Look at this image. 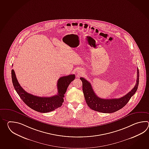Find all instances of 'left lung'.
<instances>
[{"instance_id": "1", "label": "left lung", "mask_w": 149, "mask_h": 149, "mask_svg": "<svg viewBox=\"0 0 149 149\" xmlns=\"http://www.w3.org/2000/svg\"><path fill=\"white\" fill-rule=\"evenodd\" d=\"M136 85L126 95L119 98L104 99L96 95L91 83L81 77L82 82V91L86 103L89 108L94 111L102 113H113L125 107L130 98L136 93L139 84V70L137 69Z\"/></svg>"}]
</instances>
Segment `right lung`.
<instances>
[{"label":"right lung","instance_id":"1","mask_svg":"<svg viewBox=\"0 0 149 149\" xmlns=\"http://www.w3.org/2000/svg\"><path fill=\"white\" fill-rule=\"evenodd\" d=\"M12 78L14 88L26 105L35 111L47 113L62 106L64 94L70 83L75 79V75L70 74L60 78L57 83L58 93L51 97H39L25 92L18 82L14 70H12Z\"/></svg>","mask_w":149,"mask_h":149}]
</instances>
